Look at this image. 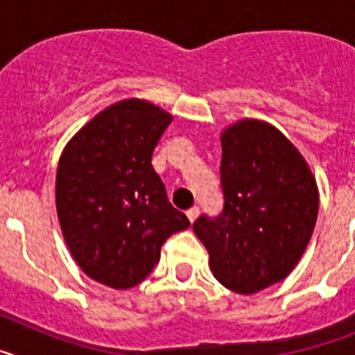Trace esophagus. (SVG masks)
<instances>
[{"label": "esophagus", "instance_id": "34e87169", "mask_svg": "<svg viewBox=\"0 0 355 355\" xmlns=\"http://www.w3.org/2000/svg\"><path fill=\"white\" fill-rule=\"evenodd\" d=\"M187 216L190 218V222H196V218L199 216V208H197V206H192V208L187 211Z\"/></svg>", "mask_w": 355, "mask_h": 355}]
</instances>
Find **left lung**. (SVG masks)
I'll return each mask as SVG.
<instances>
[{
	"label": "left lung",
	"mask_w": 355,
	"mask_h": 355,
	"mask_svg": "<svg viewBox=\"0 0 355 355\" xmlns=\"http://www.w3.org/2000/svg\"><path fill=\"white\" fill-rule=\"evenodd\" d=\"M216 216L193 222L225 288L250 295L286 277L311 240L318 216L315 178L274 126L245 119L222 135Z\"/></svg>",
	"instance_id": "8db88e82"
}]
</instances>
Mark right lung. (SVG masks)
Masks as SVG:
<instances>
[{
  "instance_id": "obj_1",
  "label": "right lung",
  "mask_w": 355,
  "mask_h": 355,
  "mask_svg": "<svg viewBox=\"0 0 355 355\" xmlns=\"http://www.w3.org/2000/svg\"><path fill=\"white\" fill-rule=\"evenodd\" d=\"M172 117L126 99L103 110L62 153L56 211L65 243L81 270L106 286L142 283L171 234L190 225L168 202L153 168V150Z\"/></svg>"
}]
</instances>
